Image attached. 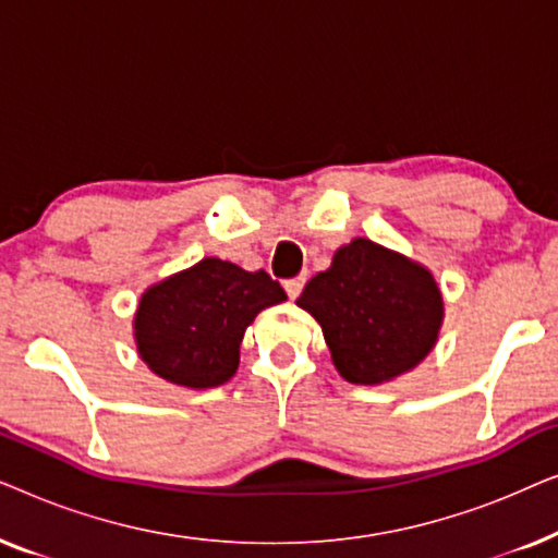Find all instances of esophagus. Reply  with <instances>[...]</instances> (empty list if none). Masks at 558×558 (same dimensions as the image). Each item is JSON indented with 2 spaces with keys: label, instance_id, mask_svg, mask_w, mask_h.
Instances as JSON below:
<instances>
[{
  "label": "esophagus",
  "instance_id": "1",
  "mask_svg": "<svg viewBox=\"0 0 558 558\" xmlns=\"http://www.w3.org/2000/svg\"><path fill=\"white\" fill-rule=\"evenodd\" d=\"M304 281H307V277H296V279H287V281H284V289H287L289 300H296V296L302 294Z\"/></svg>",
  "mask_w": 558,
  "mask_h": 558
}]
</instances>
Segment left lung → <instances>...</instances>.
<instances>
[{"mask_svg": "<svg viewBox=\"0 0 558 558\" xmlns=\"http://www.w3.org/2000/svg\"><path fill=\"white\" fill-rule=\"evenodd\" d=\"M323 327L332 363L350 384L376 386L416 368L439 338L445 302L422 264L353 239L300 300Z\"/></svg>", "mask_w": 558, "mask_h": 558, "instance_id": "left-lung-1", "label": "left lung"}]
</instances>
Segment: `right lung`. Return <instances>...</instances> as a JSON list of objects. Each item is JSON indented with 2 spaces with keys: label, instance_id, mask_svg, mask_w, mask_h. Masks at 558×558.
Returning <instances> with one entry per match:
<instances>
[{
  "label": "right lung",
  "instance_id": "1",
  "mask_svg": "<svg viewBox=\"0 0 558 558\" xmlns=\"http://www.w3.org/2000/svg\"><path fill=\"white\" fill-rule=\"evenodd\" d=\"M287 294L266 271L203 258L142 294L134 340L151 373L185 388L223 386L258 312Z\"/></svg>",
  "mask_w": 558,
  "mask_h": 558
}]
</instances>
